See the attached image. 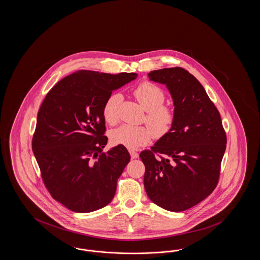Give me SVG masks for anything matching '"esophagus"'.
Instances as JSON below:
<instances>
[{"mask_svg":"<svg viewBox=\"0 0 260 260\" xmlns=\"http://www.w3.org/2000/svg\"><path fill=\"white\" fill-rule=\"evenodd\" d=\"M129 154H131L132 159H136V158L139 157V154H138L137 152H136V151H134V150H131V151H129Z\"/></svg>","mask_w":260,"mask_h":260,"instance_id":"obj_1","label":"esophagus"}]
</instances>
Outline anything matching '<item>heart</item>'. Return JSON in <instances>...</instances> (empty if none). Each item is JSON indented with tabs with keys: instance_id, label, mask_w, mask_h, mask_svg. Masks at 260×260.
Wrapping results in <instances>:
<instances>
[{
	"instance_id": "heart-1",
	"label": "heart",
	"mask_w": 260,
	"mask_h": 260,
	"mask_svg": "<svg viewBox=\"0 0 260 260\" xmlns=\"http://www.w3.org/2000/svg\"><path fill=\"white\" fill-rule=\"evenodd\" d=\"M134 95L140 106L147 112L146 123L148 126H135L122 124L114 128L110 134L112 143L135 150L147 144L152 136L161 137L169 133L174 121V112L164 105L166 94L161 88L151 83H143L136 87ZM122 98L119 93L110 94L103 105V118L108 124H115L118 120V105Z\"/></svg>"
}]
</instances>
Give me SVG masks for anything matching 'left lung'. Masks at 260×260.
<instances>
[{
  "label": "left lung",
  "instance_id": "8db88e82",
  "mask_svg": "<svg viewBox=\"0 0 260 260\" xmlns=\"http://www.w3.org/2000/svg\"><path fill=\"white\" fill-rule=\"evenodd\" d=\"M149 80L166 85L174 121L168 134L140 153L149 199L170 211H183L207 198L218 182L226 149L220 114L198 80L180 67L151 71ZM162 156L160 159L154 153Z\"/></svg>",
  "mask_w": 260,
  "mask_h": 260
}]
</instances>
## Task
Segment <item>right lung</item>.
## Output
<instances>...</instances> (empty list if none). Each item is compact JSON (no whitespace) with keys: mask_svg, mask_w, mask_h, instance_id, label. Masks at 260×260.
<instances>
[{"mask_svg":"<svg viewBox=\"0 0 260 260\" xmlns=\"http://www.w3.org/2000/svg\"><path fill=\"white\" fill-rule=\"evenodd\" d=\"M136 77L79 70L59 81L43 101L32 149L50 195L68 210L91 212L114 198L131 156L122 145L102 152L108 140L102 109L112 91Z\"/></svg>","mask_w":260,"mask_h":260,"instance_id":"add662e5","label":"right lung"}]
</instances>
